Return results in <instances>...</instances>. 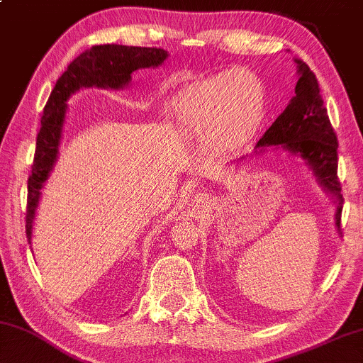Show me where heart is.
Here are the masks:
<instances>
[{
  "instance_id": "obj_1",
  "label": "heart",
  "mask_w": 363,
  "mask_h": 363,
  "mask_svg": "<svg viewBox=\"0 0 363 363\" xmlns=\"http://www.w3.org/2000/svg\"><path fill=\"white\" fill-rule=\"evenodd\" d=\"M172 113L191 131L208 134L217 150H235L250 140L261 123L262 84L245 69L227 70L183 92Z\"/></svg>"
}]
</instances>
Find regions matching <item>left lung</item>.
Wrapping results in <instances>:
<instances>
[{
    "label": "left lung",
    "mask_w": 363,
    "mask_h": 363,
    "mask_svg": "<svg viewBox=\"0 0 363 363\" xmlns=\"http://www.w3.org/2000/svg\"><path fill=\"white\" fill-rule=\"evenodd\" d=\"M299 79L296 96L289 101L272 126L257 141L259 146L281 145L286 151L299 156L313 169L323 189L337 199V225H342L343 195L338 180V140L320 96L315 74L303 60H298Z\"/></svg>",
    "instance_id": "obj_1"
}]
</instances>
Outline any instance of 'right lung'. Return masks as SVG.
<instances>
[{"instance_id":"1","label":"right lung","mask_w":363,"mask_h":363,"mask_svg":"<svg viewBox=\"0 0 363 363\" xmlns=\"http://www.w3.org/2000/svg\"><path fill=\"white\" fill-rule=\"evenodd\" d=\"M168 53L163 48L126 47V45H94L70 62L62 77L57 80L55 87L48 97L43 109L42 128L37 136L35 158L28 177V199H26V237L31 239V223L35 210L38 207L40 190L50 174L57 160L58 143L64 126L65 101L70 94L80 87H111L118 89L126 86L131 80V74L138 69L158 67L163 64Z\"/></svg>"}]
</instances>
